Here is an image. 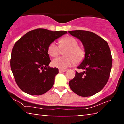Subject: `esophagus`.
Returning a JSON list of instances; mask_svg holds the SVG:
<instances>
[{
    "mask_svg": "<svg viewBox=\"0 0 124 124\" xmlns=\"http://www.w3.org/2000/svg\"><path fill=\"white\" fill-rule=\"evenodd\" d=\"M59 73H63V72H66V70H62V69H59Z\"/></svg>",
    "mask_w": 124,
    "mask_h": 124,
    "instance_id": "34e87169",
    "label": "esophagus"
}]
</instances>
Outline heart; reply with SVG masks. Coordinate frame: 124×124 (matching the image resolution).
<instances>
[{
  "label": "heart",
  "instance_id": "obj_1",
  "mask_svg": "<svg viewBox=\"0 0 124 124\" xmlns=\"http://www.w3.org/2000/svg\"><path fill=\"white\" fill-rule=\"evenodd\" d=\"M59 47L55 42H52L48 47V54L52 57H55L61 53V50H65L64 57H59L52 60V65L60 69H65L73 64L80 63L84 60L85 52L82 47L78 46V41L73 37L68 36L59 41Z\"/></svg>",
  "mask_w": 124,
  "mask_h": 124
}]
</instances>
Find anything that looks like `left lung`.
<instances>
[{
    "label": "left lung",
    "mask_w": 124,
    "mask_h": 124,
    "mask_svg": "<svg viewBox=\"0 0 124 124\" xmlns=\"http://www.w3.org/2000/svg\"><path fill=\"white\" fill-rule=\"evenodd\" d=\"M68 33L81 40L85 56L76 72L75 77L69 82L71 90L78 95L90 96L99 92L106 85L111 73L112 58L107 42L93 32L72 30Z\"/></svg>",
    "instance_id": "8db88e82"
}]
</instances>
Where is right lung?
<instances>
[{
	"mask_svg": "<svg viewBox=\"0 0 124 124\" xmlns=\"http://www.w3.org/2000/svg\"><path fill=\"white\" fill-rule=\"evenodd\" d=\"M66 33V31L36 29L15 43L11 53V68L21 90L31 95H40L51 89L59 69L48 66L51 60L48 47Z\"/></svg>",
	"mask_w": 124,
	"mask_h": 124,
	"instance_id": "right-lung-1",
	"label": "right lung"
}]
</instances>
